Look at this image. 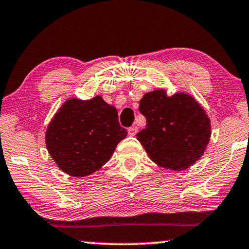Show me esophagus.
Masks as SVG:
<instances>
[{"label":"esophagus","mask_w":249,"mask_h":249,"mask_svg":"<svg viewBox=\"0 0 249 249\" xmlns=\"http://www.w3.org/2000/svg\"><path fill=\"white\" fill-rule=\"evenodd\" d=\"M138 129L136 127H130L128 129V135L131 136V137H134V136H136V134H137Z\"/></svg>","instance_id":"34e87169"}]
</instances>
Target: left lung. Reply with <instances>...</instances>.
I'll use <instances>...</instances> for the list:
<instances>
[{"label": "left lung", "instance_id": "8db88e82", "mask_svg": "<svg viewBox=\"0 0 249 249\" xmlns=\"http://www.w3.org/2000/svg\"><path fill=\"white\" fill-rule=\"evenodd\" d=\"M146 127L137 134L149 159L172 171L195 164L205 152L211 138V121L192 95L169 96L164 89L146 93L139 102Z\"/></svg>", "mask_w": 249, "mask_h": 249}]
</instances>
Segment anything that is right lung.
<instances>
[{"mask_svg": "<svg viewBox=\"0 0 249 249\" xmlns=\"http://www.w3.org/2000/svg\"><path fill=\"white\" fill-rule=\"evenodd\" d=\"M127 136L118 111L101 96L64 102L45 132L46 148L64 173L74 178L100 170Z\"/></svg>", "mask_w": 249, "mask_h": 249, "instance_id": "1", "label": "right lung"}]
</instances>
